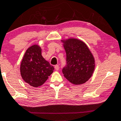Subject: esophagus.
Masks as SVG:
<instances>
[{
    "label": "esophagus",
    "mask_w": 121,
    "mask_h": 121,
    "mask_svg": "<svg viewBox=\"0 0 121 121\" xmlns=\"http://www.w3.org/2000/svg\"><path fill=\"white\" fill-rule=\"evenodd\" d=\"M55 69L56 70H59V66L58 65H56L55 66Z\"/></svg>",
    "instance_id": "34e87169"
}]
</instances>
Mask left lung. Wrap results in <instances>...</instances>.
Instances as JSON below:
<instances>
[{"label": "left lung", "mask_w": 121, "mask_h": 121, "mask_svg": "<svg viewBox=\"0 0 121 121\" xmlns=\"http://www.w3.org/2000/svg\"><path fill=\"white\" fill-rule=\"evenodd\" d=\"M66 53L67 65L62 69L64 76L75 85L88 81L95 69V59L89 48L80 39L69 38L62 39Z\"/></svg>", "instance_id": "8db88e82"}]
</instances>
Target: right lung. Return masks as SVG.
Returning <instances> with one entry per match:
<instances>
[{
	"label": "right lung",
	"instance_id": "obj_1",
	"mask_svg": "<svg viewBox=\"0 0 121 121\" xmlns=\"http://www.w3.org/2000/svg\"><path fill=\"white\" fill-rule=\"evenodd\" d=\"M41 51L38 45L31 46L26 51L20 66L22 79L35 88L43 84L54 70L53 66L43 57Z\"/></svg>",
	"mask_w": 121,
	"mask_h": 121
}]
</instances>
